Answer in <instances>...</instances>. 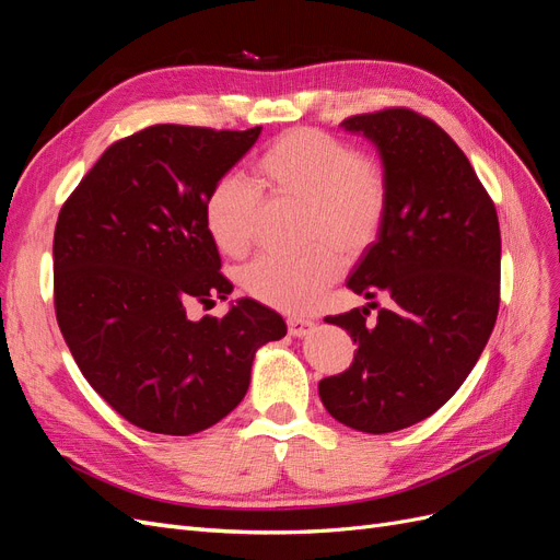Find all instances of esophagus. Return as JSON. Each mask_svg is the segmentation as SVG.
<instances>
[{
	"label": "esophagus",
	"instance_id": "esophagus-1",
	"mask_svg": "<svg viewBox=\"0 0 560 560\" xmlns=\"http://www.w3.org/2000/svg\"><path fill=\"white\" fill-rule=\"evenodd\" d=\"M287 329H290L292 336H306L315 329V322L306 317H290L287 319Z\"/></svg>",
	"mask_w": 560,
	"mask_h": 560
}]
</instances>
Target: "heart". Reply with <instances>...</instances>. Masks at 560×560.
<instances>
[{
  "label": "heart",
  "instance_id": "heart-1",
  "mask_svg": "<svg viewBox=\"0 0 560 560\" xmlns=\"http://www.w3.org/2000/svg\"><path fill=\"white\" fill-rule=\"evenodd\" d=\"M254 182L219 175L206 198V226L229 257L254 245L264 214V195L303 202V238L313 247L299 257L264 254L241 276L243 290L284 313L311 311L346 266L383 231L389 210V175L378 156L317 128H292L266 144L252 163Z\"/></svg>",
  "mask_w": 560,
  "mask_h": 560
}]
</instances>
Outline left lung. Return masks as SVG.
Listing matches in <instances>:
<instances>
[{"label":"left lung","mask_w":560,"mask_h":560,"mask_svg":"<svg viewBox=\"0 0 560 560\" xmlns=\"http://www.w3.org/2000/svg\"><path fill=\"white\" fill-rule=\"evenodd\" d=\"M343 126L378 147L389 175L383 231L348 287L389 306L374 322L369 308L325 317L358 352L317 389L338 422L385 434L442 409L481 358L500 308V224L463 149L432 118L387 107Z\"/></svg>","instance_id":"obj_1"}]
</instances>
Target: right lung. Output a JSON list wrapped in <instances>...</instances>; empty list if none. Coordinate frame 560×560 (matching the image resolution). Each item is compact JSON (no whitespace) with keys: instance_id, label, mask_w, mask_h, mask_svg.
I'll list each match as a JSON object with an SVG mask.
<instances>
[{"instance_id":"obj_1","label":"right lung","mask_w":560,"mask_h":560,"mask_svg":"<svg viewBox=\"0 0 560 560\" xmlns=\"http://www.w3.org/2000/svg\"><path fill=\"white\" fill-rule=\"evenodd\" d=\"M259 132L149 126L107 147L60 208L58 327L95 393L147 432L212 428L243 401L257 348L287 334L252 299L224 317H186L189 303L233 290L202 208Z\"/></svg>"}]
</instances>
